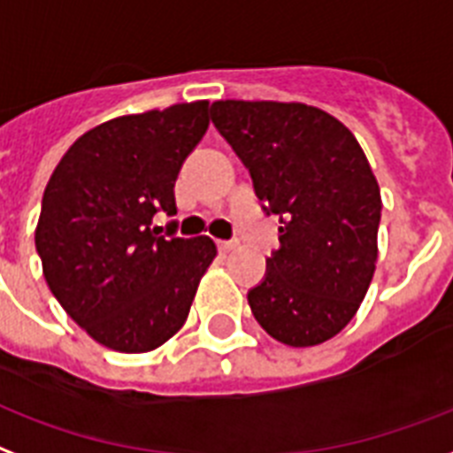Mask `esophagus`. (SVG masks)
I'll return each mask as SVG.
<instances>
[{
	"label": "esophagus",
	"mask_w": 453,
	"mask_h": 453,
	"mask_svg": "<svg viewBox=\"0 0 453 453\" xmlns=\"http://www.w3.org/2000/svg\"><path fill=\"white\" fill-rule=\"evenodd\" d=\"M236 241H219L217 243V248H219V252H231V250H236Z\"/></svg>",
	"instance_id": "obj_1"
}]
</instances>
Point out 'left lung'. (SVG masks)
<instances>
[{
    "label": "left lung",
    "mask_w": 453,
    "mask_h": 453,
    "mask_svg": "<svg viewBox=\"0 0 453 453\" xmlns=\"http://www.w3.org/2000/svg\"><path fill=\"white\" fill-rule=\"evenodd\" d=\"M210 118L281 219V248L248 293L252 314L283 345H321L352 321L376 272L383 201L369 160L342 122L307 104L226 99Z\"/></svg>",
    "instance_id": "8db88e82"
}]
</instances>
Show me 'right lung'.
I'll return each mask as SVG.
<instances>
[{
	"instance_id": "1",
	"label": "right lung",
	"mask_w": 453,
	"mask_h": 453,
	"mask_svg": "<svg viewBox=\"0 0 453 453\" xmlns=\"http://www.w3.org/2000/svg\"><path fill=\"white\" fill-rule=\"evenodd\" d=\"M208 101L122 115L77 139L42 198L35 245L49 290L96 342L150 352L184 326L212 238H167L156 212H177L174 181L210 125Z\"/></svg>"
}]
</instances>
